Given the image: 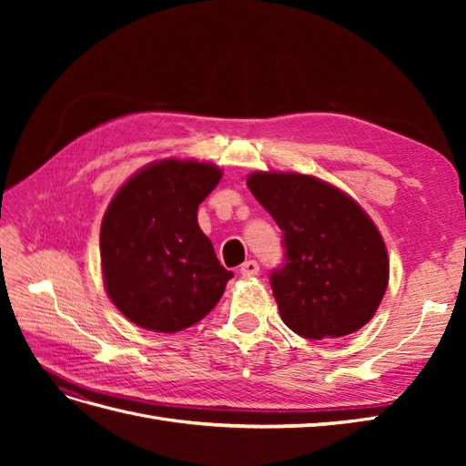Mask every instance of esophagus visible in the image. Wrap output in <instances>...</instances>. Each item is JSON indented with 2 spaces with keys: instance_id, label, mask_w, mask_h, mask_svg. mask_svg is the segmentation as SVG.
I'll return each mask as SVG.
<instances>
[{
  "instance_id": "esophagus-1",
  "label": "esophagus",
  "mask_w": 466,
  "mask_h": 466,
  "mask_svg": "<svg viewBox=\"0 0 466 466\" xmlns=\"http://www.w3.org/2000/svg\"><path fill=\"white\" fill-rule=\"evenodd\" d=\"M260 270V266L257 260H247L241 264V268H238V272H241L245 278H250V276H257Z\"/></svg>"
}]
</instances>
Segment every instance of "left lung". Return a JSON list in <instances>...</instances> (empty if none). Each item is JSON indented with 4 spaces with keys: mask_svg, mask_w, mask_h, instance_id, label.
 <instances>
[{
    "mask_svg": "<svg viewBox=\"0 0 466 466\" xmlns=\"http://www.w3.org/2000/svg\"><path fill=\"white\" fill-rule=\"evenodd\" d=\"M250 192L281 229L284 262L270 272L279 317L309 340L360 330L389 284L373 221L338 188L298 173H252Z\"/></svg>",
    "mask_w": 466,
    "mask_h": 466,
    "instance_id": "8db88e82",
    "label": "left lung"
}]
</instances>
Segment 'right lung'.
Here are the masks:
<instances>
[{"instance_id": "add662e5", "label": "right lung", "mask_w": 466, "mask_h": 466, "mask_svg": "<svg viewBox=\"0 0 466 466\" xmlns=\"http://www.w3.org/2000/svg\"><path fill=\"white\" fill-rule=\"evenodd\" d=\"M219 180L214 165L167 159L134 175L112 198L101 225L105 286L137 327L178 332L221 299L233 272L198 225V206Z\"/></svg>"}]
</instances>
